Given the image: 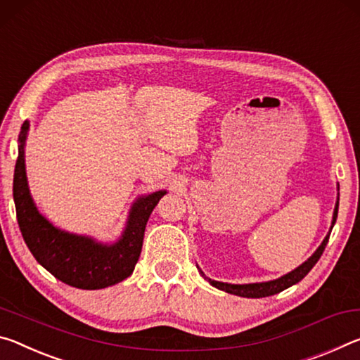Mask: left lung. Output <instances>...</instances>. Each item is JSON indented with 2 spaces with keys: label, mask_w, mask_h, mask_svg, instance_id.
<instances>
[{
  "label": "left lung",
  "mask_w": 360,
  "mask_h": 360,
  "mask_svg": "<svg viewBox=\"0 0 360 360\" xmlns=\"http://www.w3.org/2000/svg\"><path fill=\"white\" fill-rule=\"evenodd\" d=\"M338 194H337V204H335V209H333V219H332V226H330L328 233L326 238H323L322 244L317 247V250L311 255L308 260L304 263L300 264L298 268H295L290 273H287L284 276H281V278L274 279V281H268V282H253V284H228V282H219V281H212L209 278H205L204 273L201 269V274L205 281H209L210 285H214L219 288V290H223L226 293H231V295H238V297H244V298H263V297H271V295H276V293H279L282 290H285V288L295 285L297 282L302 281L306 274L309 273L311 269H313L314 264L319 262V258L322 255L323 249H326V245L328 243V238H330V233H332V228L335 225V221H337V215H338V204H340V185L337 186Z\"/></svg>",
  "instance_id": "obj_1"
}]
</instances>
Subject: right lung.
I'll return each instance as SVG.
<instances>
[{"label":"right lung","mask_w":360,"mask_h":360,"mask_svg":"<svg viewBox=\"0 0 360 360\" xmlns=\"http://www.w3.org/2000/svg\"><path fill=\"white\" fill-rule=\"evenodd\" d=\"M30 122L22 124L19 158L14 170V202L23 240L41 266L65 284L97 290L115 285L132 274L143 244L145 226L153 209L167 191H155L135 199L126 226L115 243L68 233L46 219L34 204L27 181L25 141Z\"/></svg>","instance_id":"add662e5"}]
</instances>
